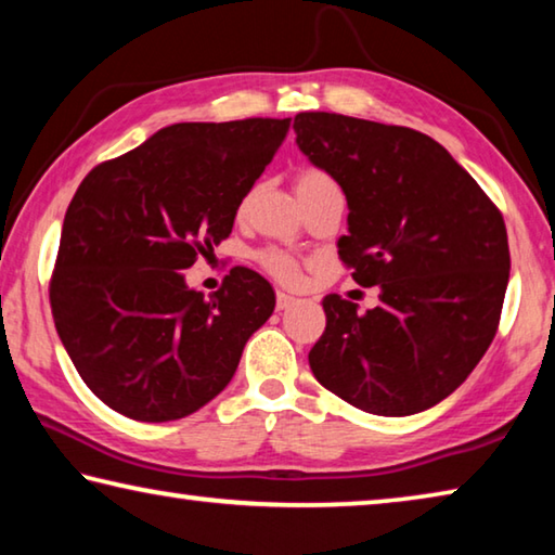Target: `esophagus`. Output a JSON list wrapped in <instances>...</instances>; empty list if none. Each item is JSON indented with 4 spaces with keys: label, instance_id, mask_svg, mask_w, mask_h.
<instances>
[{
    "label": "esophagus",
    "instance_id": "obj_1",
    "mask_svg": "<svg viewBox=\"0 0 555 555\" xmlns=\"http://www.w3.org/2000/svg\"><path fill=\"white\" fill-rule=\"evenodd\" d=\"M296 300H298V298L284 294V291H279V294H276V311H286V308L294 306Z\"/></svg>",
    "mask_w": 555,
    "mask_h": 555
}]
</instances>
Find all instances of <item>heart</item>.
<instances>
[{"mask_svg":"<svg viewBox=\"0 0 555 555\" xmlns=\"http://www.w3.org/2000/svg\"><path fill=\"white\" fill-rule=\"evenodd\" d=\"M321 183H331V176H327L325 171H321V168H300V171L296 173V193L306 191V188L321 185ZM244 205H247V198L242 201L240 212L244 210ZM257 259H259V264L264 267L271 276L281 281V284H296L298 276H300L298 259L291 257L288 251H281V249L269 247L264 251H259Z\"/></svg>","mask_w":555,"mask_h":555,"instance_id":"1","label":"heart"}]
</instances>
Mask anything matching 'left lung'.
Here are the masks:
<instances>
[{
	"mask_svg": "<svg viewBox=\"0 0 555 555\" xmlns=\"http://www.w3.org/2000/svg\"><path fill=\"white\" fill-rule=\"evenodd\" d=\"M296 144L343 188L337 255L379 306L323 298L315 379L352 406L409 416L453 393L500 325L509 242L502 212L453 156L409 127L300 112Z\"/></svg>",
	"mask_w": 555,
	"mask_h": 555,
	"instance_id": "obj_1",
	"label": "left lung"
}]
</instances>
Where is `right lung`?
Segmentation results:
<instances>
[{
	"instance_id": "right-lung-1",
	"label": "right lung",
	"mask_w": 555,
	"mask_h": 555,
	"mask_svg": "<svg viewBox=\"0 0 555 555\" xmlns=\"http://www.w3.org/2000/svg\"><path fill=\"white\" fill-rule=\"evenodd\" d=\"M291 119L181 121L92 168L68 205L49 296L75 370L109 409L164 424L228 387L274 288L234 267L210 298L181 269L230 237Z\"/></svg>"
}]
</instances>
